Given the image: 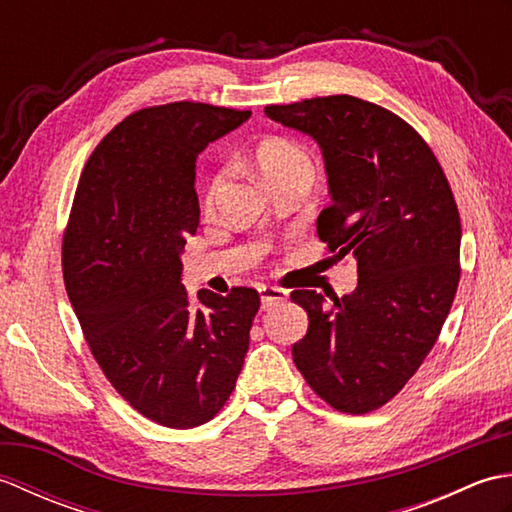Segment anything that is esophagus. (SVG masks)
Returning a JSON list of instances; mask_svg holds the SVG:
<instances>
[{
  "label": "esophagus",
  "instance_id": "34e87169",
  "mask_svg": "<svg viewBox=\"0 0 512 512\" xmlns=\"http://www.w3.org/2000/svg\"><path fill=\"white\" fill-rule=\"evenodd\" d=\"M259 297H262V308L270 310L273 306H277V303L286 301L288 292L279 286H262L259 288Z\"/></svg>",
  "mask_w": 512,
  "mask_h": 512
}]
</instances>
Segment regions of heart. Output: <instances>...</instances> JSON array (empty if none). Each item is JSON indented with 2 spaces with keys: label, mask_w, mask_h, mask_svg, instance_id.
<instances>
[{
  "label": "heart",
  "mask_w": 512,
  "mask_h": 512,
  "mask_svg": "<svg viewBox=\"0 0 512 512\" xmlns=\"http://www.w3.org/2000/svg\"><path fill=\"white\" fill-rule=\"evenodd\" d=\"M255 165L259 173H262V178L268 187L286 180L314 178V162H312V156L308 154V149L284 136H273V138H266L264 143H259V147L255 149ZM224 180H226L224 167L211 173V178L206 182L204 193H202L204 209H213L217 202V195H220L224 187Z\"/></svg>",
  "instance_id": "b5f03b06"
}]
</instances>
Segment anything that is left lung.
Wrapping results in <instances>:
<instances>
[{"label":"left lung","instance_id":"1","mask_svg":"<svg viewBox=\"0 0 512 512\" xmlns=\"http://www.w3.org/2000/svg\"><path fill=\"white\" fill-rule=\"evenodd\" d=\"M264 112L319 143L332 204L317 233L336 259L358 266L352 295L292 292L310 321L292 358L332 409H380L436 345L460 284L449 180L416 129L376 103L334 94Z\"/></svg>","mask_w":512,"mask_h":512}]
</instances>
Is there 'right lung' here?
<instances>
[{
  "mask_svg": "<svg viewBox=\"0 0 512 512\" xmlns=\"http://www.w3.org/2000/svg\"><path fill=\"white\" fill-rule=\"evenodd\" d=\"M250 112L176 101L123 118L85 162L63 233V281L105 378L145 418L193 429L233 394L259 292L180 284L200 224L195 158Z\"/></svg>",
  "mask_w": 512,
  "mask_h": 512,
  "instance_id": "right-lung-1",
  "label": "right lung"
}]
</instances>
